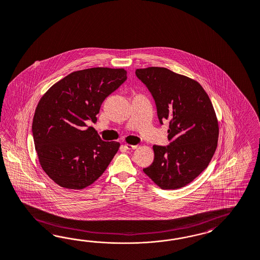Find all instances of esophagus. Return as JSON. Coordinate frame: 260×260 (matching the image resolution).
Returning <instances> with one entry per match:
<instances>
[{"mask_svg":"<svg viewBox=\"0 0 260 260\" xmlns=\"http://www.w3.org/2000/svg\"><path fill=\"white\" fill-rule=\"evenodd\" d=\"M125 148H126V150H135V149H137V146L126 144V145H125Z\"/></svg>","mask_w":260,"mask_h":260,"instance_id":"obj_1","label":"esophagus"}]
</instances>
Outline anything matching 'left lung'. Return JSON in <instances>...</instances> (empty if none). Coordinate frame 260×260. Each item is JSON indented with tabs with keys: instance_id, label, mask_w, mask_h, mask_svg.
<instances>
[{
	"instance_id": "left-lung-1",
	"label": "left lung",
	"mask_w": 260,
	"mask_h": 260,
	"mask_svg": "<svg viewBox=\"0 0 260 260\" xmlns=\"http://www.w3.org/2000/svg\"><path fill=\"white\" fill-rule=\"evenodd\" d=\"M136 76L152 95L159 122H170L167 147L153 146L152 164L143 169L163 189H179L208 167L218 141V121L204 88L166 68L138 69Z\"/></svg>"
}]
</instances>
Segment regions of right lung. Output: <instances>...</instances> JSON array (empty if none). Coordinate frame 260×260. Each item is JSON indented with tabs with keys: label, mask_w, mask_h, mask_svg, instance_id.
Wrapping results in <instances>:
<instances>
[{
	"label": "right lung",
	"mask_w": 260,
	"mask_h": 260,
	"mask_svg": "<svg viewBox=\"0 0 260 260\" xmlns=\"http://www.w3.org/2000/svg\"><path fill=\"white\" fill-rule=\"evenodd\" d=\"M126 80L124 69L92 68L71 72L42 96L32 134L40 165L66 189L96 181L118 151V142L101 140L87 121H97L103 101Z\"/></svg>",
	"instance_id": "obj_1"
}]
</instances>
